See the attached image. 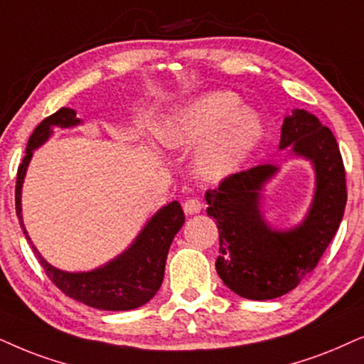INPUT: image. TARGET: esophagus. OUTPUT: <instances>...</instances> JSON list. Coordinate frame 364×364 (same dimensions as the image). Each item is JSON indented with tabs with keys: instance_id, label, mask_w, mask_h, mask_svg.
I'll use <instances>...</instances> for the list:
<instances>
[{
	"instance_id": "1",
	"label": "esophagus",
	"mask_w": 364,
	"mask_h": 364,
	"mask_svg": "<svg viewBox=\"0 0 364 364\" xmlns=\"http://www.w3.org/2000/svg\"><path fill=\"white\" fill-rule=\"evenodd\" d=\"M201 208H203V205H201V201L196 200V198H190V200H186L185 205H183V210H185L186 215L200 213Z\"/></svg>"
}]
</instances>
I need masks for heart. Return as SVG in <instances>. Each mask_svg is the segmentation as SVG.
<instances>
[{
	"instance_id": "b5f03b06",
	"label": "heart",
	"mask_w": 364,
	"mask_h": 364,
	"mask_svg": "<svg viewBox=\"0 0 364 364\" xmlns=\"http://www.w3.org/2000/svg\"><path fill=\"white\" fill-rule=\"evenodd\" d=\"M264 119L242 105L235 92H205L173 109L158 126V137L174 151L198 149L196 176L222 183L233 176L260 144Z\"/></svg>"
}]
</instances>
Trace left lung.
Here are the masks:
<instances>
[{
  "label": "left lung",
  "instance_id": "1",
  "mask_svg": "<svg viewBox=\"0 0 364 364\" xmlns=\"http://www.w3.org/2000/svg\"><path fill=\"white\" fill-rule=\"evenodd\" d=\"M309 161L314 196L301 223L274 228L262 200L279 164H260L233 174L205 193L206 213L216 220L220 255L216 272L230 291L252 301H269L296 289L316 269L338 232L346 206V178L336 137L314 114L294 109L285 116L279 149Z\"/></svg>",
  "mask_w": 364,
  "mask_h": 364
}]
</instances>
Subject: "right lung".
<instances>
[{
	"mask_svg": "<svg viewBox=\"0 0 364 364\" xmlns=\"http://www.w3.org/2000/svg\"><path fill=\"white\" fill-rule=\"evenodd\" d=\"M80 124L82 121L77 117L75 110L62 107L50 117L43 119L36 126L33 134L30 136L25 151L26 154L18 168L15 191L18 220H20L23 233L30 243L31 240L21 215V190L26 169L33 158V151L45 144L57 127L70 129L80 126ZM183 223H185V213H183L181 205L178 201H171L151 216L122 254L109 260L107 264L94 270H87V272L60 270L41 257L33 243H31V248L47 272L48 279L65 296L75 299L85 306L95 307V309L131 311L144 306L159 291L164 279V265H166L169 247H171L174 235L181 230Z\"/></svg>",
	"mask_w": 364,
	"mask_h": 364,
	"instance_id": "obj_1",
	"label": "right lung"
}]
</instances>
